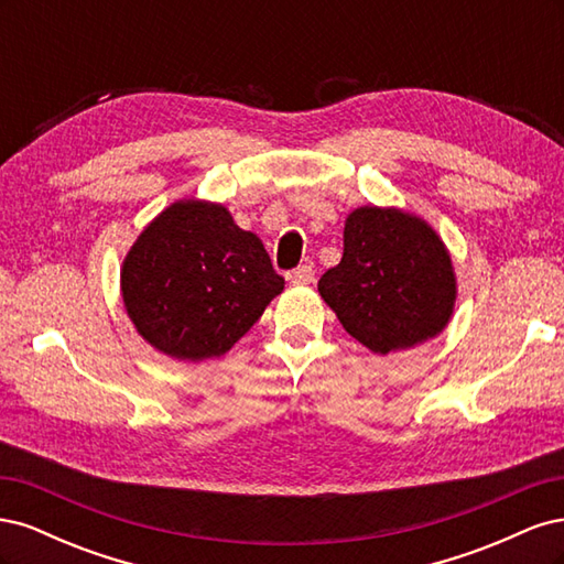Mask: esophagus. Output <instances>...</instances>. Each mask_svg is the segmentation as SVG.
I'll use <instances>...</instances> for the list:
<instances>
[{"mask_svg": "<svg viewBox=\"0 0 564 564\" xmlns=\"http://www.w3.org/2000/svg\"><path fill=\"white\" fill-rule=\"evenodd\" d=\"M286 278L292 280L294 284H311L315 280V270H313V265H299V268L289 272Z\"/></svg>", "mask_w": 564, "mask_h": 564, "instance_id": "34e87169", "label": "esophagus"}]
</instances>
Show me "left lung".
<instances>
[{"label": "left lung", "instance_id": "obj_1", "mask_svg": "<svg viewBox=\"0 0 564 564\" xmlns=\"http://www.w3.org/2000/svg\"><path fill=\"white\" fill-rule=\"evenodd\" d=\"M317 289L344 329L379 355L437 336L456 301L452 259L435 230L416 216L379 207L346 218L344 259Z\"/></svg>", "mask_w": 564, "mask_h": 564}]
</instances>
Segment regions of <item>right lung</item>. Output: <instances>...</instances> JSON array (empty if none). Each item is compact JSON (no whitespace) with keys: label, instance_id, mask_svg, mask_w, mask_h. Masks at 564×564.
I'll list each match as a JSON object with an SVG mask.
<instances>
[{"label":"right lung","instance_id":"obj_1","mask_svg":"<svg viewBox=\"0 0 564 564\" xmlns=\"http://www.w3.org/2000/svg\"><path fill=\"white\" fill-rule=\"evenodd\" d=\"M284 289L263 242L226 207L183 199L141 232L122 265L135 329L176 360L228 352Z\"/></svg>","mask_w":564,"mask_h":564}]
</instances>
